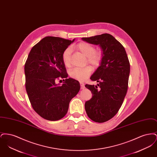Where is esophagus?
I'll list each match as a JSON object with an SVG mask.
<instances>
[{"label": "esophagus", "instance_id": "obj_1", "mask_svg": "<svg viewBox=\"0 0 157 157\" xmlns=\"http://www.w3.org/2000/svg\"><path fill=\"white\" fill-rule=\"evenodd\" d=\"M80 85H81V90H84L85 89V85L83 82H80Z\"/></svg>", "mask_w": 157, "mask_h": 157}]
</instances>
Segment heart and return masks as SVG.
Returning a JSON list of instances; mask_svg holds the SVG:
<instances>
[{"label": "heart", "mask_w": 157, "mask_h": 157, "mask_svg": "<svg viewBox=\"0 0 157 157\" xmlns=\"http://www.w3.org/2000/svg\"><path fill=\"white\" fill-rule=\"evenodd\" d=\"M76 49L86 56V62L94 68L99 67L103 59V53L101 51H97L94 45L86 42H81L76 46ZM72 49L71 47L66 48L62 53V59L66 67L71 66V55ZM92 71L90 66L83 67H76L69 73L70 76L76 80L83 81L86 79Z\"/></svg>", "instance_id": "obj_1"}]
</instances>
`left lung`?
<instances>
[{
  "label": "left lung",
  "mask_w": 157,
  "mask_h": 157,
  "mask_svg": "<svg viewBox=\"0 0 157 157\" xmlns=\"http://www.w3.org/2000/svg\"><path fill=\"white\" fill-rule=\"evenodd\" d=\"M82 40L99 45L103 52V59L90 79L97 85L86 84L92 98L85 104L90 119L102 123L111 120L118 112L127 94L130 63L122 45L110 34L103 33Z\"/></svg>",
  "instance_id": "1"
}]
</instances>
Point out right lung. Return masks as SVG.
<instances>
[{
    "instance_id": "1",
    "label": "right lung",
    "mask_w": 157,
    "mask_h": 157,
    "mask_svg": "<svg viewBox=\"0 0 157 157\" xmlns=\"http://www.w3.org/2000/svg\"><path fill=\"white\" fill-rule=\"evenodd\" d=\"M74 41L46 36L33 46L25 62L28 96L34 111L45 120L58 121L64 117L71 100L80 90L79 82L67 79L62 59L63 51ZM60 78L64 81L62 86L56 83Z\"/></svg>"
}]
</instances>
